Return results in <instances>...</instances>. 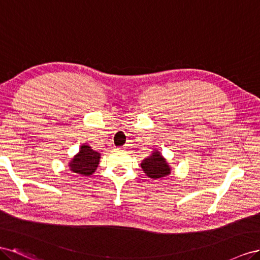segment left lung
Returning <instances> with one entry per match:
<instances>
[{"mask_svg": "<svg viewBox=\"0 0 260 260\" xmlns=\"http://www.w3.org/2000/svg\"><path fill=\"white\" fill-rule=\"evenodd\" d=\"M140 166H142L145 174L153 180H159L171 174V167L162 153L157 149H153L149 157L142 161Z\"/></svg>", "mask_w": 260, "mask_h": 260, "instance_id": "left-lung-1", "label": "left lung"}]
</instances>
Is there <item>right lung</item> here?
<instances>
[{
	"instance_id": "1",
	"label": "right lung",
	"mask_w": 260,
	"mask_h": 260,
	"mask_svg": "<svg viewBox=\"0 0 260 260\" xmlns=\"http://www.w3.org/2000/svg\"><path fill=\"white\" fill-rule=\"evenodd\" d=\"M100 155L101 154L98 151H94L90 146L83 144L79 148V151L69 162L70 170L80 175H91L99 166Z\"/></svg>"
}]
</instances>
